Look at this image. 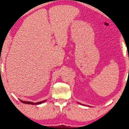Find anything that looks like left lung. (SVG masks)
<instances>
[{
	"mask_svg": "<svg viewBox=\"0 0 129 129\" xmlns=\"http://www.w3.org/2000/svg\"><path fill=\"white\" fill-rule=\"evenodd\" d=\"M79 104H80V103H79ZM82 105H83V104H82Z\"/></svg>",
	"mask_w": 129,
	"mask_h": 129,
	"instance_id": "8db88e82",
	"label": "left lung"
}]
</instances>
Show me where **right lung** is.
Returning <instances> with one entry per match:
<instances>
[{
    "mask_svg": "<svg viewBox=\"0 0 129 129\" xmlns=\"http://www.w3.org/2000/svg\"><path fill=\"white\" fill-rule=\"evenodd\" d=\"M20 100L21 102H22V103H25V104H29V105H40V104H41L42 103H43V102H46V100H43V101H41V102H37V103H33V102H25V101H23V100Z\"/></svg>",
    "mask_w": 129,
    "mask_h": 129,
    "instance_id": "right-lung-1",
    "label": "right lung"
}]
</instances>
